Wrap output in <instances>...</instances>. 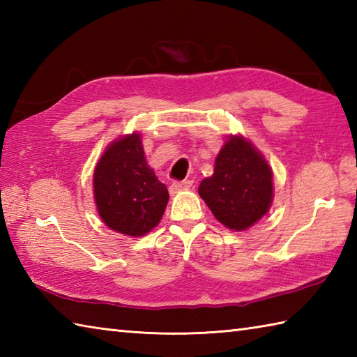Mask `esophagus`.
Instances as JSON below:
<instances>
[{"label":"esophagus","mask_w":357,"mask_h":357,"mask_svg":"<svg viewBox=\"0 0 357 357\" xmlns=\"http://www.w3.org/2000/svg\"><path fill=\"white\" fill-rule=\"evenodd\" d=\"M193 181H174V183L170 184L169 190L172 195H176L181 190H187V188H192Z\"/></svg>","instance_id":"1"}]
</instances>
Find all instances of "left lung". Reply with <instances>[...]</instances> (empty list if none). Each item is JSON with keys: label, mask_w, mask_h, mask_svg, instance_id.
<instances>
[{"label": "left lung", "mask_w": 357, "mask_h": 357, "mask_svg": "<svg viewBox=\"0 0 357 357\" xmlns=\"http://www.w3.org/2000/svg\"><path fill=\"white\" fill-rule=\"evenodd\" d=\"M199 196L227 229L244 231L268 213L273 173L252 142L230 135L215 161V172L199 184Z\"/></svg>", "instance_id": "1"}]
</instances>
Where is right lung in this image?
<instances>
[{
    "mask_svg": "<svg viewBox=\"0 0 357 357\" xmlns=\"http://www.w3.org/2000/svg\"><path fill=\"white\" fill-rule=\"evenodd\" d=\"M93 196L102 222L127 236H144L161 221L169 192L149 167L139 133L105 149L93 172Z\"/></svg>",
    "mask_w": 357,
    "mask_h": 357,
    "instance_id": "1",
    "label": "right lung"
}]
</instances>
